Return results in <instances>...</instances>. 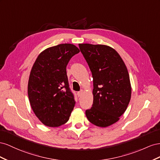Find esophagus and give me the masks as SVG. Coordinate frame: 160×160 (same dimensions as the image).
Segmentation results:
<instances>
[{
  "instance_id": "obj_1",
  "label": "esophagus",
  "mask_w": 160,
  "mask_h": 160,
  "mask_svg": "<svg viewBox=\"0 0 160 160\" xmlns=\"http://www.w3.org/2000/svg\"><path fill=\"white\" fill-rule=\"evenodd\" d=\"M83 92H84V90H81L80 91H79V92H77L78 97H80V96H81Z\"/></svg>"
}]
</instances>
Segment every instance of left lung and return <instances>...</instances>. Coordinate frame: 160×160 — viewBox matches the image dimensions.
Instances as JSON below:
<instances>
[{
	"instance_id": "obj_1",
	"label": "left lung",
	"mask_w": 160,
	"mask_h": 160,
	"mask_svg": "<svg viewBox=\"0 0 160 160\" xmlns=\"http://www.w3.org/2000/svg\"><path fill=\"white\" fill-rule=\"evenodd\" d=\"M93 78V104L86 111L88 121L100 127L115 123L130 102L128 70L113 48L104 45L79 44Z\"/></svg>"
}]
</instances>
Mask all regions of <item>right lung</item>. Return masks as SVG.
Here are the masks:
<instances>
[{
  "label": "right lung",
  "instance_id": "1",
  "mask_svg": "<svg viewBox=\"0 0 160 160\" xmlns=\"http://www.w3.org/2000/svg\"><path fill=\"white\" fill-rule=\"evenodd\" d=\"M79 52L73 44L58 45L41 53L32 67L28 97L35 115L45 125L56 127L69 120L76 102L69 87L66 66Z\"/></svg>",
  "mask_w": 160,
  "mask_h": 160
}]
</instances>
